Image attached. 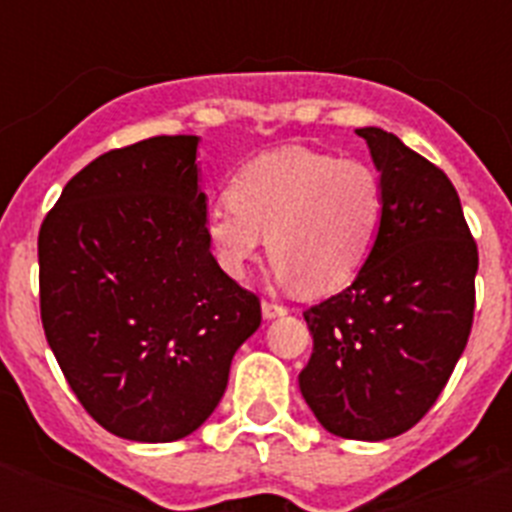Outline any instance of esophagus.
<instances>
[{
	"instance_id": "esophagus-1",
	"label": "esophagus",
	"mask_w": 512,
	"mask_h": 512,
	"mask_svg": "<svg viewBox=\"0 0 512 512\" xmlns=\"http://www.w3.org/2000/svg\"><path fill=\"white\" fill-rule=\"evenodd\" d=\"M261 312H264L266 320H271V318H279V315H287V307L279 305V302L264 300L261 302Z\"/></svg>"
}]
</instances>
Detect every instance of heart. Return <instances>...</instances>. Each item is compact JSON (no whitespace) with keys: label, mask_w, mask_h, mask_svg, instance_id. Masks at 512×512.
<instances>
[{"label":"heart","mask_w":512,"mask_h":512,"mask_svg":"<svg viewBox=\"0 0 512 512\" xmlns=\"http://www.w3.org/2000/svg\"><path fill=\"white\" fill-rule=\"evenodd\" d=\"M382 212L384 187L374 166L284 146L238 169L230 197L207 210L205 233L230 277H246L266 243L279 284L336 292L364 266Z\"/></svg>","instance_id":"b5f03b06"}]
</instances>
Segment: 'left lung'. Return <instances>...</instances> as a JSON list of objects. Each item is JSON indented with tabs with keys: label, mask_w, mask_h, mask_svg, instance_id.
Returning <instances> with one entry per match:
<instances>
[{
	"label": "left lung",
	"mask_w": 512,
	"mask_h": 512,
	"mask_svg": "<svg viewBox=\"0 0 512 512\" xmlns=\"http://www.w3.org/2000/svg\"><path fill=\"white\" fill-rule=\"evenodd\" d=\"M384 187L369 259L351 287L305 310L300 390L325 431L384 441L438 400L469 341L477 243L454 184L397 135L359 128Z\"/></svg>",
	"instance_id": "obj_1"
}]
</instances>
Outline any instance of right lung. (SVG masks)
<instances>
[{"label":"right lung","mask_w":512,"mask_h":512,"mask_svg":"<svg viewBox=\"0 0 512 512\" xmlns=\"http://www.w3.org/2000/svg\"><path fill=\"white\" fill-rule=\"evenodd\" d=\"M197 143L156 135L102 153L40 225L48 346L84 410L128 441L197 431L261 325L259 297L210 253Z\"/></svg>","instance_id":"obj_1"}]
</instances>
